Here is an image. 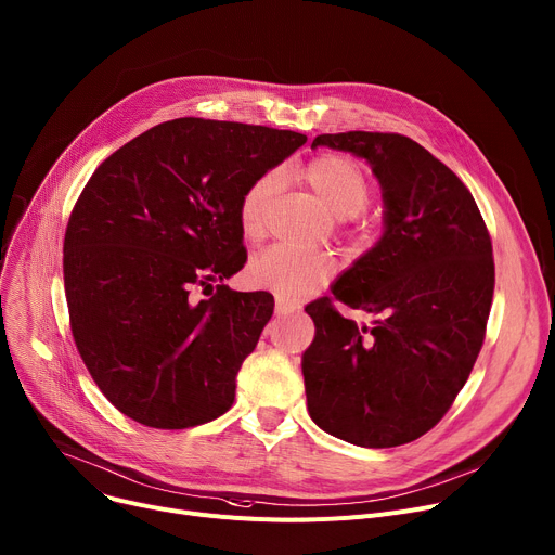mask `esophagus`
Here are the masks:
<instances>
[{
  "instance_id": "esophagus-1",
  "label": "esophagus",
  "mask_w": 555,
  "mask_h": 555,
  "mask_svg": "<svg viewBox=\"0 0 555 555\" xmlns=\"http://www.w3.org/2000/svg\"><path fill=\"white\" fill-rule=\"evenodd\" d=\"M292 312H297V306L287 304V301H283V299H276V306H274V314H276V317H287V314H292Z\"/></svg>"
}]
</instances>
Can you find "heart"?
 <instances>
[{
  "label": "heart",
  "mask_w": 555,
  "mask_h": 555,
  "mask_svg": "<svg viewBox=\"0 0 555 555\" xmlns=\"http://www.w3.org/2000/svg\"><path fill=\"white\" fill-rule=\"evenodd\" d=\"M301 178L317 198L339 218H352L361 214L371 201V180L365 171L350 158L337 154H323L310 160ZM279 190V176L266 173L254 180L238 203L241 232L256 241L263 234V218L272 196ZM335 272V263L323 254H301L283 245H274L247 266L249 283L270 289L285 299H301L319 289Z\"/></svg>",
  "instance_id": "obj_1"
}]
</instances>
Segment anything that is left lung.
Listing matches in <instances>:
<instances>
[{
	"label": "left lung",
	"mask_w": 555,
	"mask_h": 555,
	"mask_svg": "<svg viewBox=\"0 0 555 555\" xmlns=\"http://www.w3.org/2000/svg\"><path fill=\"white\" fill-rule=\"evenodd\" d=\"M314 146L363 158L382 188L384 230L306 306L314 339L301 357L312 422L350 444L390 449L428 433L466 384L485 341L495 266L466 184L399 133H323Z\"/></svg>",
	"instance_id": "8db88e82"
}]
</instances>
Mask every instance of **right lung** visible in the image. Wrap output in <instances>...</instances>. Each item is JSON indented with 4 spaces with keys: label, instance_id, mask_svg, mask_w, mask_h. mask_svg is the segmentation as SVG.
I'll use <instances>...</instances> for the list:
<instances>
[{
    "label": "right lung",
    "instance_id": "1",
    "mask_svg": "<svg viewBox=\"0 0 555 555\" xmlns=\"http://www.w3.org/2000/svg\"><path fill=\"white\" fill-rule=\"evenodd\" d=\"M306 140L178 118L89 178L64 236L66 304L85 365L127 417L176 430L232 409L236 375L274 310L268 292L223 285L247 261L238 203ZM214 280L217 294L201 300Z\"/></svg>",
    "mask_w": 555,
    "mask_h": 555
}]
</instances>
